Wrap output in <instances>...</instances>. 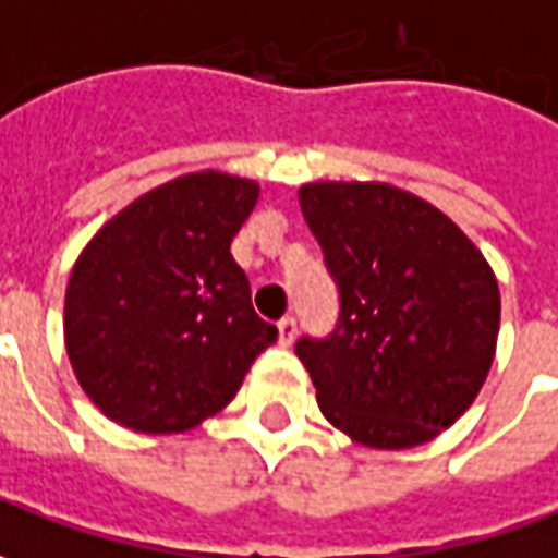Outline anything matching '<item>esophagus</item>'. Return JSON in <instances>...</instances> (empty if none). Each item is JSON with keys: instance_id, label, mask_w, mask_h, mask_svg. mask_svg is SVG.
Instances as JSON below:
<instances>
[{"instance_id": "obj_1", "label": "esophagus", "mask_w": 558, "mask_h": 558, "mask_svg": "<svg viewBox=\"0 0 558 558\" xmlns=\"http://www.w3.org/2000/svg\"><path fill=\"white\" fill-rule=\"evenodd\" d=\"M294 337H298V318L294 316L279 318V343L291 345L294 343Z\"/></svg>"}]
</instances>
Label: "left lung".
Segmentation results:
<instances>
[{"label": "left lung", "instance_id": "8db88e82", "mask_svg": "<svg viewBox=\"0 0 558 558\" xmlns=\"http://www.w3.org/2000/svg\"><path fill=\"white\" fill-rule=\"evenodd\" d=\"M330 276L340 325L298 359L333 428L371 449L434 440L489 376L501 294L489 260L428 199L386 182L298 191Z\"/></svg>", "mask_w": 558, "mask_h": 558}]
</instances>
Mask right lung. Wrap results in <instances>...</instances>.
<instances>
[{"mask_svg": "<svg viewBox=\"0 0 558 558\" xmlns=\"http://www.w3.org/2000/svg\"><path fill=\"white\" fill-rule=\"evenodd\" d=\"M260 187L187 172L111 215L81 248L63 337L84 395L140 434H179L225 410L279 330L257 316L230 242Z\"/></svg>", "mask_w": 558, "mask_h": 558, "instance_id": "1", "label": "right lung"}]
</instances>
